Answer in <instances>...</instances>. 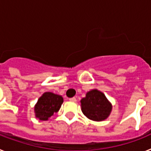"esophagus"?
Segmentation results:
<instances>
[{"label":"esophagus","instance_id":"obj_1","mask_svg":"<svg viewBox=\"0 0 151 151\" xmlns=\"http://www.w3.org/2000/svg\"><path fill=\"white\" fill-rule=\"evenodd\" d=\"M69 101H72V102H76V97H72V98H69Z\"/></svg>","mask_w":151,"mask_h":151}]
</instances>
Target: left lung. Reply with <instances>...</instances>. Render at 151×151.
<instances>
[{"mask_svg":"<svg viewBox=\"0 0 151 151\" xmlns=\"http://www.w3.org/2000/svg\"><path fill=\"white\" fill-rule=\"evenodd\" d=\"M82 111L86 117L93 121L106 119L112 110V104L104 93L93 89L81 100Z\"/></svg>","mask_w":151,"mask_h":151,"instance_id":"1","label":"left lung"}]
</instances>
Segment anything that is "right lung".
Instances as JSON below:
<instances>
[{
  "label": "right lung",
  "instance_id": "obj_1",
  "mask_svg": "<svg viewBox=\"0 0 151 151\" xmlns=\"http://www.w3.org/2000/svg\"><path fill=\"white\" fill-rule=\"evenodd\" d=\"M63 102L62 96L52 92H45L39 97L35 106V117L40 120H48L55 113L59 111Z\"/></svg>",
  "mask_w": 151,
  "mask_h": 151
}]
</instances>
